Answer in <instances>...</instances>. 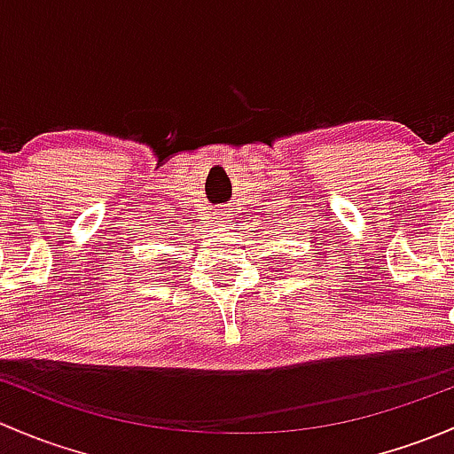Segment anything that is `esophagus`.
Wrapping results in <instances>:
<instances>
[{"label": "esophagus", "instance_id": "obj_1", "mask_svg": "<svg viewBox=\"0 0 454 454\" xmlns=\"http://www.w3.org/2000/svg\"><path fill=\"white\" fill-rule=\"evenodd\" d=\"M228 222H231V215H228L226 210H217V213H215V223H217L219 228L228 226Z\"/></svg>", "mask_w": 454, "mask_h": 454}]
</instances>
